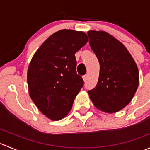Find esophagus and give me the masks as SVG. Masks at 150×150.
Segmentation results:
<instances>
[{"label":"esophagus","mask_w":150,"mask_h":150,"mask_svg":"<svg viewBox=\"0 0 150 150\" xmlns=\"http://www.w3.org/2000/svg\"><path fill=\"white\" fill-rule=\"evenodd\" d=\"M87 78H88V75H85L83 76V79L84 81H87Z\"/></svg>","instance_id":"obj_1"}]
</instances>
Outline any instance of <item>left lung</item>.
<instances>
[{"label":"left lung","mask_w":150,"mask_h":150,"mask_svg":"<svg viewBox=\"0 0 150 150\" xmlns=\"http://www.w3.org/2000/svg\"><path fill=\"white\" fill-rule=\"evenodd\" d=\"M87 33L100 64L97 84L88 91L91 100L104 112L120 111L129 104L138 88L137 64L125 46L112 35L95 30Z\"/></svg>","instance_id":"left-lung-1"}]
</instances>
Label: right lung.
<instances>
[{
    "instance_id": "1",
    "label": "right lung",
    "mask_w": 150,
    "mask_h": 150,
    "mask_svg": "<svg viewBox=\"0 0 150 150\" xmlns=\"http://www.w3.org/2000/svg\"><path fill=\"white\" fill-rule=\"evenodd\" d=\"M87 42L83 32L59 30L48 37L32 58L27 76L29 94L50 120L65 117L83 86L76 72L75 54Z\"/></svg>"
}]
</instances>
